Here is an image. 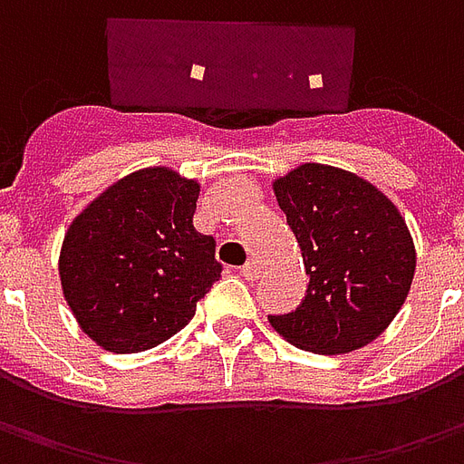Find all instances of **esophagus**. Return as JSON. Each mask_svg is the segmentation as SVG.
Instances as JSON below:
<instances>
[{
    "label": "esophagus",
    "instance_id": "34e87169",
    "mask_svg": "<svg viewBox=\"0 0 464 464\" xmlns=\"http://www.w3.org/2000/svg\"><path fill=\"white\" fill-rule=\"evenodd\" d=\"M239 274L245 276V279H256V274H259V269H256V262L255 259H249L245 266H239Z\"/></svg>",
    "mask_w": 464,
    "mask_h": 464
}]
</instances>
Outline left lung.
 <instances>
[{
  "mask_svg": "<svg viewBox=\"0 0 464 464\" xmlns=\"http://www.w3.org/2000/svg\"><path fill=\"white\" fill-rule=\"evenodd\" d=\"M274 195L302 246L309 289L292 314L269 324L302 351L363 348L411 292L415 246L405 219L371 182L321 162L274 180Z\"/></svg>",
  "mask_w": 464,
  "mask_h": 464,
  "instance_id": "obj_1",
  "label": "left lung"
}]
</instances>
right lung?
I'll return each instance as SVG.
<instances>
[{"instance_id": "obj_1", "label": "right lung", "mask_w": 464, "mask_h": 464, "mask_svg": "<svg viewBox=\"0 0 464 464\" xmlns=\"http://www.w3.org/2000/svg\"><path fill=\"white\" fill-rule=\"evenodd\" d=\"M199 185L145 168L71 222L59 274L83 334L113 353L158 346L188 326L219 279L215 239L192 225Z\"/></svg>"}]
</instances>
